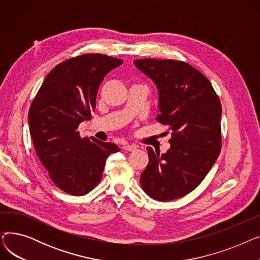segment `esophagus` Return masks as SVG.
I'll use <instances>...</instances> for the list:
<instances>
[{
    "instance_id": "1",
    "label": "esophagus",
    "mask_w": 260,
    "mask_h": 260,
    "mask_svg": "<svg viewBox=\"0 0 260 260\" xmlns=\"http://www.w3.org/2000/svg\"><path fill=\"white\" fill-rule=\"evenodd\" d=\"M123 149H125V151H128V152H135L136 149H137V146L134 144H125L123 146Z\"/></svg>"
}]
</instances>
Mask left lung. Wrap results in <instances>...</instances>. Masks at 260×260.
<instances>
[{
    "instance_id": "8db88e82",
    "label": "left lung",
    "mask_w": 260,
    "mask_h": 260,
    "mask_svg": "<svg viewBox=\"0 0 260 260\" xmlns=\"http://www.w3.org/2000/svg\"><path fill=\"white\" fill-rule=\"evenodd\" d=\"M134 64L155 82L156 120L172 131L166 154L146 147L149 161L140 184L158 201L183 197L201 183L220 154V100L209 79L183 61L139 59Z\"/></svg>"
}]
</instances>
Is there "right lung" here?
<instances>
[{"instance_id":"obj_1","label":"right lung","mask_w":260,"mask_h":260,"mask_svg":"<svg viewBox=\"0 0 260 260\" xmlns=\"http://www.w3.org/2000/svg\"><path fill=\"white\" fill-rule=\"evenodd\" d=\"M102 53H85L54 66L30 105L29 132L49 178L63 192L85 195L102 178L107 157L119 152L112 142L82 138L78 131L91 118L105 75L122 64Z\"/></svg>"}]
</instances>
